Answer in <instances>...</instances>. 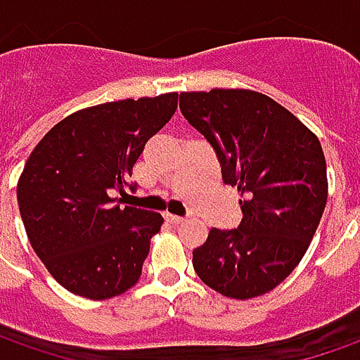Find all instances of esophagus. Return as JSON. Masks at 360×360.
Segmentation results:
<instances>
[{
  "label": "esophagus",
  "mask_w": 360,
  "mask_h": 360,
  "mask_svg": "<svg viewBox=\"0 0 360 360\" xmlns=\"http://www.w3.org/2000/svg\"><path fill=\"white\" fill-rule=\"evenodd\" d=\"M165 221L171 222V224H181L185 219H183V217H177V214H169V212H167V214H165Z\"/></svg>",
  "instance_id": "34e87169"
}]
</instances>
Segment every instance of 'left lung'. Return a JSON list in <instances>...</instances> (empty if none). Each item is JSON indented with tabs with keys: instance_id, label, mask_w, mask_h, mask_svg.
<instances>
[{
	"instance_id": "left-lung-1",
	"label": "left lung",
	"mask_w": 360,
	"mask_h": 360,
	"mask_svg": "<svg viewBox=\"0 0 360 360\" xmlns=\"http://www.w3.org/2000/svg\"><path fill=\"white\" fill-rule=\"evenodd\" d=\"M179 108L217 151L236 187L238 229H211L193 268L214 292L250 300L272 292L309 248L327 202L321 143L290 110L246 88L181 92Z\"/></svg>"
}]
</instances>
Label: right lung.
Masks as SVG:
<instances>
[{
  "mask_svg": "<svg viewBox=\"0 0 360 360\" xmlns=\"http://www.w3.org/2000/svg\"><path fill=\"white\" fill-rule=\"evenodd\" d=\"M177 92L78 110L45 134L17 183L27 238L68 292L110 300L141 276L160 212L122 207L143 146L177 110ZM134 189V185H131Z\"/></svg>",
  "mask_w": 360,
  "mask_h": 360,
  "instance_id": "right-lung-1",
  "label": "right lung"
}]
</instances>
